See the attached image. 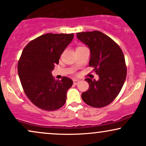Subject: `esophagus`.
<instances>
[{
	"label": "esophagus",
	"instance_id": "34e87169",
	"mask_svg": "<svg viewBox=\"0 0 146 146\" xmlns=\"http://www.w3.org/2000/svg\"><path fill=\"white\" fill-rule=\"evenodd\" d=\"M79 81H80V80H79L78 79H74L73 82H74V84H77L78 83Z\"/></svg>",
	"mask_w": 146,
	"mask_h": 146
}]
</instances>
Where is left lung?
I'll return each instance as SVG.
<instances>
[{
    "mask_svg": "<svg viewBox=\"0 0 146 146\" xmlns=\"http://www.w3.org/2000/svg\"><path fill=\"white\" fill-rule=\"evenodd\" d=\"M76 34L77 38L89 48V66L99 76L98 80L85 79L89 88L82 92V98L92 107H105L114 101L124 84L127 75L124 55L120 47L101 31Z\"/></svg>",
    "mask_w": 146,
    "mask_h": 146,
    "instance_id": "8db88e82",
    "label": "left lung"
}]
</instances>
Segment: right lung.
<instances>
[{
	"mask_svg": "<svg viewBox=\"0 0 146 146\" xmlns=\"http://www.w3.org/2000/svg\"><path fill=\"white\" fill-rule=\"evenodd\" d=\"M74 38V33H47L28 43L18 62V74L28 98L37 107L55 111L66 103L73 84L69 78L56 80L52 74L60 56Z\"/></svg>",
	"mask_w": 146,
	"mask_h": 146,
	"instance_id": "1",
	"label": "right lung"
}]
</instances>
